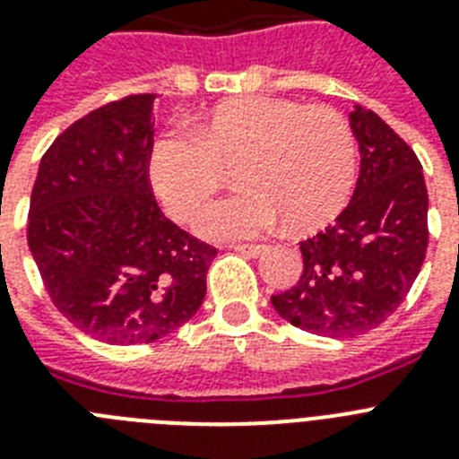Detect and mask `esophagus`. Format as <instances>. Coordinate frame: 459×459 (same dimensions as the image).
I'll return each instance as SVG.
<instances>
[{
	"instance_id": "34e87169",
	"label": "esophagus",
	"mask_w": 459,
	"mask_h": 459,
	"mask_svg": "<svg viewBox=\"0 0 459 459\" xmlns=\"http://www.w3.org/2000/svg\"><path fill=\"white\" fill-rule=\"evenodd\" d=\"M237 253H241V255H248V257H260L264 255V250H267V246H257V244H238V246H232Z\"/></svg>"
}]
</instances>
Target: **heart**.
<instances>
[{
    "label": "heart",
    "instance_id": "b5f03b06",
    "mask_svg": "<svg viewBox=\"0 0 459 459\" xmlns=\"http://www.w3.org/2000/svg\"><path fill=\"white\" fill-rule=\"evenodd\" d=\"M237 164L244 190L206 204L195 230L206 238H250L288 221L311 230L332 221L351 197L358 143L346 117L299 101L244 97L215 107L197 132L155 141L148 176L176 218H190L222 181V164Z\"/></svg>",
    "mask_w": 459,
    "mask_h": 459
}]
</instances>
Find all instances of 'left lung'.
I'll return each mask as SVG.
<instances>
[{
	"label": "left lung",
	"mask_w": 459,
	"mask_h": 459,
	"mask_svg": "<svg viewBox=\"0 0 459 459\" xmlns=\"http://www.w3.org/2000/svg\"><path fill=\"white\" fill-rule=\"evenodd\" d=\"M351 129L359 178L334 225L301 241L304 272L272 297L283 320L311 334L351 339L374 330L409 295L427 250L420 160L385 120L355 104Z\"/></svg>",
	"instance_id": "obj_1"
}]
</instances>
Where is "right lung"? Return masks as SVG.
<instances>
[{
	"label": "right lung",
	"mask_w": 459,
	"mask_h": 459,
	"mask_svg": "<svg viewBox=\"0 0 459 459\" xmlns=\"http://www.w3.org/2000/svg\"><path fill=\"white\" fill-rule=\"evenodd\" d=\"M155 95L66 127L39 164L27 244L55 308L97 342H158L195 316L218 250L160 211L148 181Z\"/></svg>",
	"instance_id": "obj_1"
}]
</instances>
